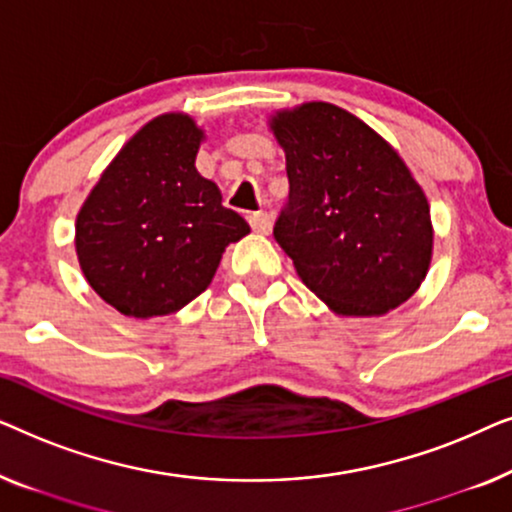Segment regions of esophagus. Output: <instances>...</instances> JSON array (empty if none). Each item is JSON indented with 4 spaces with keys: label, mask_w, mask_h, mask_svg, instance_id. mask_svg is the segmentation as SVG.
Here are the masks:
<instances>
[{
    "label": "esophagus",
    "mask_w": 512,
    "mask_h": 512,
    "mask_svg": "<svg viewBox=\"0 0 512 512\" xmlns=\"http://www.w3.org/2000/svg\"><path fill=\"white\" fill-rule=\"evenodd\" d=\"M249 219V226L256 230V233H268L272 228V216L268 212H254L247 216Z\"/></svg>",
    "instance_id": "obj_1"
}]
</instances>
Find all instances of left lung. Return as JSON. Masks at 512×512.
<instances>
[{"label": "left lung", "mask_w": 512, "mask_h": 512, "mask_svg": "<svg viewBox=\"0 0 512 512\" xmlns=\"http://www.w3.org/2000/svg\"><path fill=\"white\" fill-rule=\"evenodd\" d=\"M289 198L272 235L307 289L338 314L373 317L405 303L431 263L426 195L366 123L326 102L272 118Z\"/></svg>", "instance_id": "1"}]
</instances>
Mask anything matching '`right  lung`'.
<instances>
[{"label": "right lung", "instance_id": "obj_1", "mask_svg": "<svg viewBox=\"0 0 512 512\" xmlns=\"http://www.w3.org/2000/svg\"><path fill=\"white\" fill-rule=\"evenodd\" d=\"M202 130L184 114L146 123L114 158L76 219V254L97 296L125 317L181 310L212 282L223 249L249 233L221 205L195 156Z\"/></svg>", "mask_w": 512, "mask_h": 512}]
</instances>
